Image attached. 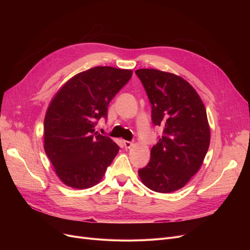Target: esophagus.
I'll return each mask as SVG.
<instances>
[{"label":"esophagus","mask_w":250,"mask_h":250,"mask_svg":"<svg viewBox=\"0 0 250 250\" xmlns=\"http://www.w3.org/2000/svg\"><path fill=\"white\" fill-rule=\"evenodd\" d=\"M124 146L125 149H130L133 146L134 144L132 142H128V141H124Z\"/></svg>","instance_id":"1"}]
</instances>
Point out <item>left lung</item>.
<instances>
[{"label":"left lung","mask_w":250,"mask_h":250,"mask_svg":"<svg viewBox=\"0 0 250 250\" xmlns=\"http://www.w3.org/2000/svg\"><path fill=\"white\" fill-rule=\"evenodd\" d=\"M136 74L152 104L153 124L163 127L139 176L156 192L178 190L199 171L209 146L206 107L193 87L175 74L155 69H140Z\"/></svg>","instance_id":"1"}]
</instances>
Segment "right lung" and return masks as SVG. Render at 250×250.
Masks as SVG:
<instances>
[{"label": "right lung", "instance_id": "right-lung-1", "mask_svg": "<svg viewBox=\"0 0 250 250\" xmlns=\"http://www.w3.org/2000/svg\"><path fill=\"white\" fill-rule=\"evenodd\" d=\"M132 75V70L92 68L72 77L51 99L43 124L44 151L65 186H96L113 161L120 147L95 126Z\"/></svg>", "mask_w": 250, "mask_h": 250}]
</instances>
